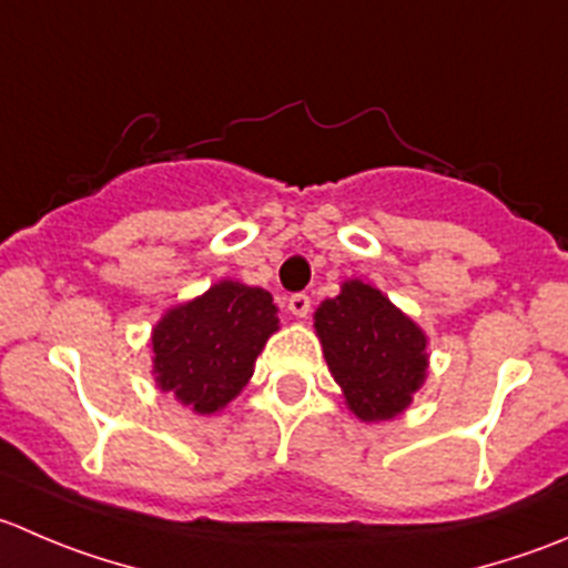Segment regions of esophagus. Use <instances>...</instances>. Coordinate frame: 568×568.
<instances>
[{"instance_id":"esophagus-1","label":"esophagus","mask_w":568,"mask_h":568,"mask_svg":"<svg viewBox=\"0 0 568 568\" xmlns=\"http://www.w3.org/2000/svg\"><path fill=\"white\" fill-rule=\"evenodd\" d=\"M288 313H294L296 318H305L307 313H311V296L307 294L288 296Z\"/></svg>"}]
</instances>
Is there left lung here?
<instances>
[{
	"label": "left lung",
	"mask_w": 568,
	"mask_h": 568,
	"mask_svg": "<svg viewBox=\"0 0 568 568\" xmlns=\"http://www.w3.org/2000/svg\"><path fill=\"white\" fill-rule=\"evenodd\" d=\"M324 361L361 422H385L405 410L427 377V335L388 296L346 280L335 300L313 313Z\"/></svg>",
	"instance_id": "obj_1"
}]
</instances>
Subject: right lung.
<instances>
[{
	"mask_svg": "<svg viewBox=\"0 0 568 568\" xmlns=\"http://www.w3.org/2000/svg\"><path fill=\"white\" fill-rule=\"evenodd\" d=\"M277 327L268 291L235 280L211 285L163 313L152 329L158 388L200 416L222 410L250 383L257 355Z\"/></svg>",
	"mask_w": 568,
	"mask_h": 568,
	"instance_id": "1",
	"label": "right lung"
}]
</instances>
